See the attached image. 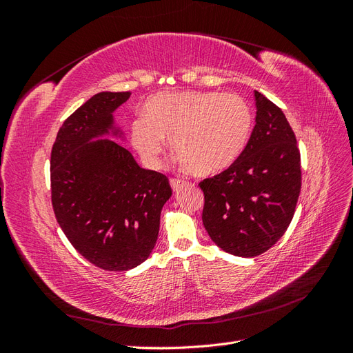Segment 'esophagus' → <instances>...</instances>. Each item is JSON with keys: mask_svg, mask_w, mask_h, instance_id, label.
I'll return each mask as SVG.
<instances>
[{"mask_svg": "<svg viewBox=\"0 0 353 353\" xmlns=\"http://www.w3.org/2000/svg\"><path fill=\"white\" fill-rule=\"evenodd\" d=\"M169 183H170V187H172L174 191H179L181 188L187 185V183H185L184 179H178V178H170Z\"/></svg>", "mask_w": 353, "mask_h": 353, "instance_id": "esophagus-1", "label": "esophagus"}]
</instances>
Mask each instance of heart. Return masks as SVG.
I'll return each mask as SVG.
<instances>
[{
    "label": "heart",
    "mask_w": 353,
    "mask_h": 353,
    "mask_svg": "<svg viewBox=\"0 0 353 353\" xmlns=\"http://www.w3.org/2000/svg\"><path fill=\"white\" fill-rule=\"evenodd\" d=\"M250 104L237 94L184 91L153 95L144 116L131 123V143L150 168H157L166 138L179 163L200 176L230 168L249 141Z\"/></svg>",
    "instance_id": "1"
}]
</instances>
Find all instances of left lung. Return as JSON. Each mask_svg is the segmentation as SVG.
<instances>
[{
  "instance_id": "1",
  "label": "left lung",
  "mask_w": 353,
  "mask_h": 353,
  "mask_svg": "<svg viewBox=\"0 0 353 353\" xmlns=\"http://www.w3.org/2000/svg\"><path fill=\"white\" fill-rule=\"evenodd\" d=\"M254 101L256 123L239 159L199 184L209 237L241 258L262 254L283 237L302 187L301 153L290 123L259 91Z\"/></svg>"
}]
</instances>
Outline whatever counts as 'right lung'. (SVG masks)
<instances>
[{
    "label": "right lung",
    "instance_id": "obj_1",
    "mask_svg": "<svg viewBox=\"0 0 353 353\" xmlns=\"http://www.w3.org/2000/svg\"><path fill=\"white\" fill-rule=\"evenodd\" d=\"M131 92H99L63 122L51 150V201L60 228L88 262L128 271L150 256L169 181L143 169L126 148L113 113Z\"/></svg>",
    "mask_w": 353,
    "mask_h": 353
}]
</instances>
